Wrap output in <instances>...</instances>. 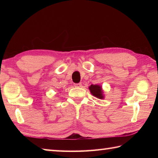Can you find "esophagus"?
Returning <instances> with one entry per match:
<instances>
[{
	"label": "esophagus",
	"instance_id": "34e87169",
	"mask_svg": "<svg viewBox=\"0 0 158 158\" xmlns=\"http://www.w3.org/2000/svg\"><path fill=\"white\" fill-rule=\"evenodd\" d=\"M74 86L77 87V88H79V87L81 86V83H74Z\"/></svg>",
	"mask_w": 158,
	"mask_h": 158
}]
</instances>
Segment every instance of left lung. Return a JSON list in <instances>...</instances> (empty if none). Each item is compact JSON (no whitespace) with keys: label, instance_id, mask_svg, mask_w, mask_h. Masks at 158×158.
<instances>
[{"label":"left lung","instance_id":"left-lung-1","mask_svg":"<svg viewBox=\"0 0 158 158\" xmlns=\"http://www.w3.org/2000/svg\"><path fill=\"white\" fill-rule=\"evenodd\" d=\"M89 89L92 94L98 98L99 99H103V91L102 89V87L98 85H91L89 87Z\"/></svg>","mask_w":158,"mask_h":158}]
</instances>
